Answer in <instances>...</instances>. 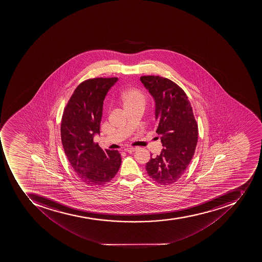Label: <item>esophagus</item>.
I'll return each instance as SVG.
<instances>
[{
  "label": "esophagus",
  "mask_w": 262,
  "mask_h": 262,
  "mask_svg": "<svg viewBox=\"0 0 262 262\" xmlns=\"http://www.w3.org/2000/svg\"><path fill=\"white\" fill-rule=\"evenodd\" d=\"M137 148H134V147H129V148H125L124 149V151H126V152H134V151H135L136 150Z\"/></svg>",
  "instance_id": "34e87169"
}]
</instances>
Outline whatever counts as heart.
Instances as JSON below:
<instances>
[{"mask_svg":"<svg viewBox=\"0 0 262 262\" xmlns=\"http://www.w3.org/2000/svg\"><path fill=\"white\" fill-rule=\"evenodd\" d=\"M120 103L125 110L136 107H143L145 104V97L137 89H130L122 93L120 97Z\"/></svg>","mask_w":262,"mask_h":262,"instance_id":"b5f03b06","label":"heart"}]
</instances>
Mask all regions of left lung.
Returning a JSON list of instances; mask_svg holds the SVG:
<instances>
[{"instance_id":"8db88e82","label":"left lung","mask_w":262,"mask_h":262,"mask_svg":"<svg viewBox=\"0 0 262 262\" xmlns=\"http://www.w3.org/2000/svg\"><path fill=\"white\" fill-rule=\"evenodd\" d=\"M140 81L154 100L156 132L163 146L161 154L146 163V172L158 184H173L196 150L198 128L192 106L183 89L168 78L142 76Z\"/></svg>"}]
</instances>
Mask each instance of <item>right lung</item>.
Listing matches in <instances>:
<instances>
[{"label":"right lung","mask_w":262,"mask_h":262,"mask_svg":"<svg viewBox=\"0 0 262 262\" xmlns=\"http://www.w3.org/2000/svg\"><path fill=\"white\" fill-rule=\"evenodd\" d=\"M117 78H97L77 86L62 116L64 153L76 176L86 185L100 187L116 176L121 165L118 150H102L93 142L100 134L103 102Z\"/></svg>","instance_id":"add662e5"}]
</instances>
